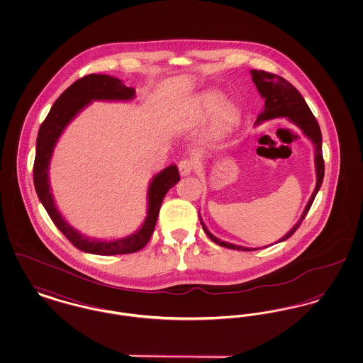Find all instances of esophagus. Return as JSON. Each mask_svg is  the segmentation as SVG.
Returning a JSON list of instances; mask_svg holds the SVG:
<instances>
[{"instance_id": "34e87169", "label": "esophagus", "mask_w": 363, "mask_h": 363, "mask_svg": "<svg viewBox=\"0 0 363 363\" xmlns=\"http://www.w3.org/2000/svg\"><path fill=\"white\" fill-rule=\"evenodd\" d=\"M193 169H194V163H193V160H190V159H184V160H181V162L178 163V170H179V174H181L182 177L189 175V174L193 172Z\"/></svg>"}]
</instances>
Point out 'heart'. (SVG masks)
<instances>
[{
  "label": "heart",
  "instance_id": "b5f03b06",
  "mask_svg": "<svg viewBox=\"0 0 363 363\" xmlns=\"http://www.w3.org/2000/svg\"><path fill=\"white\" fill-rule=\"evenodd\" d=\"M222 106V99L218 98V96H208L207 101H206V108H207L208 113H218L219 108ZM225 114L227 116H233L234 111L233 108H225Z\"/></svg>",
  "mask_w": 363,
  "mask_h": 363
}]
</instances>
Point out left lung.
<instances>
[{
  "instance_id": "left-lung-1",
  "label": "left lung",
  "mask_w": 363,
  "mask_h": 363,
  "mask_svg": "<svg viewBox=\"0 0 363 363\" xmlns=\"http://www.w3.org/2000/svg\"><path fill=\"white\" fill-rule=\"evenodd\" d=\"M250 74H252V80L256 84L259 95L265 101L264 110L257 117L256 125H259L261 122L268 121V120H274V118H287L289 121L293 122L294 125H296L302 130V133L309 138L313 143V145H314V166H315V178H317L315 188H314V191L311 193V199H309L306 207L303 209L299 220L294 225L293 228L284 237H281L277 241L283 242L286 241L287 238H290L294 233L296 231V228L301 225L302 220L305 219V216L308 215V212L311 209V204L315 199V194L318 193V190L321 188V184H323V179H324L323 136H321L320 125L315 120V117L313 116L309 106L305 102V99L299 94V91L291 83H289L286 79H283L280 76L264 72V70L252 69L250 70ZM199 218H200L201 225H203L206 234L209 237V240L218 243L219 246L228 247V249H235V250H243V252L259 249V247H245V246L234 245V243L222 241V240L216 238L208 230L207 225H204L200 215H199ZM268 246H264V247H268Z\"/></svg>"
}]
</instances>
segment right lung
<instances>
[{"label": "right lung", "mask_w": 363, "mask_h": 363, "mask_svg": "<svg viewBox=\"0 0 363 363\" xmlns=\"http://www.w3.org/2000/svg\"><path fill=\"white\" fill-rule=\"evenodd\" d=\"M136 96L135 88L126 86L120 79L108 74H88L72 86H68L54 104L42 122L38 138H36V152L34 163V185L36 194L42 206L48 211L57 228L79 250L99 255V256H114L135 253L143 249L152 235L155 228L157 215L160 211L162 201L166 193L179 181V173L175 164L163 169L151 179L147 191V216L141 227L136 233L111 241H102L95 238H88L79 233L74 227L64 219L58 208L54 203L49 169L52 160V151L65 128L70 121L88 104L94 101H108V102H128Z\"/></svg>", "instance_id": "add662e5"}]
</instances>
